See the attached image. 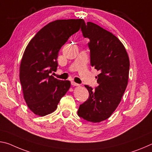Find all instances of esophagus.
I'll use <instances>...</instances> for the list:
<instances>
[{
	"instance_id": "1",
	"label": "esophagus",
	"mask_w": 152,
	"mask_h": 152,
	"mask_svg": "<svg viewBox=\"0 0 152 152\" xmlns=\"http://www.w3.org/2000/svg\"><path fill=\"white\" fill-rule=\"evenodd\" d=\"M71 85L73 86H79V84L77 83H75V82H74V81H71Z\"/></svg>"
}]
</instances>
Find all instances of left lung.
I'll return each mask as SVG.
<instances>
[{"label":"left lung","mask_w":152,"mask_h":152,"mask_svg":"<svg viewBox=\"0 0 152 152\" xmlns=\"http://www.w3.org/2000/svg\"><path fill=\"white\" fill-rule=\"evenodd\" d=\"M81 30L89 39L91 66L100 71L98 87L86 85L89 96L79 106V117L91 123L108 118L121 102L128 83L129 58L121 42L110 32L91 22L83 21Z\"/></svg>","instance_id":"8db88e82"}]
</instances>
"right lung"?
Returning a JSON list of instances; mask_svg holds the SVG:
<instances>
[{
  "label": "right lung",
  "instance_id": "add662e5",
  "mask_svg": "<svg viewBox=\"0 0 152 152\" xmlns=\"http://www.w3.org/2000/svg\"><path fill=\"white\" fill-rule=\"evenodd\" d=\"M83 19H61L49 23L27 46L20 64L19 79L29 108L41 116L56 110L71 86L69 81L50 75L58 66L61 47L80 29Z\"/></svg>",
  "mask_w": 152,
  "mask_h": 152
}]
</instances>
